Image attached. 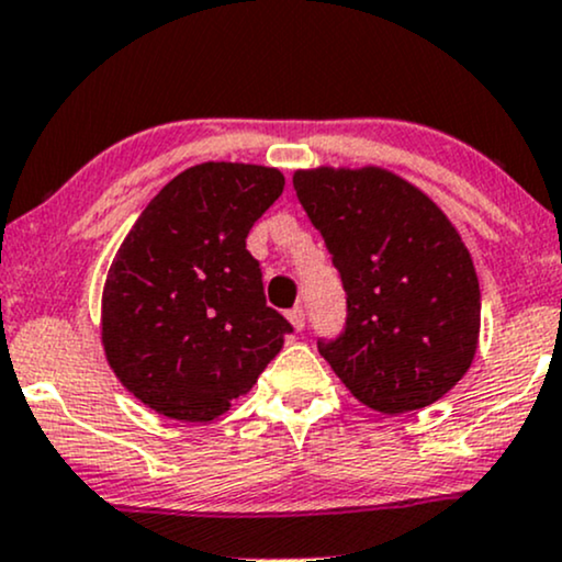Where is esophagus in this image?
<instances>
[{
	"instance_id": "1",
	"label": "esophagus",
	"mask_w": 562,
	"mask_h": 562,
	"mask_svg": "<svg viewBox=\"0 0 562 562\" xmlns=\"http://www.w3.org/2000/svg\"><path fill=\"white\" fill-rule=\"evenodd\" d=\"M286 318H289V323H292V326L296 328V331H302V328H305V310H302V307H292V310H289Z\"/></svg>"
}]
</instances>
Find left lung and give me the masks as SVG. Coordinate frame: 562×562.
I'll return each instance as SVG.
<instances>
[{"label": "left lung", "instance_id": "obj_1", "mask_svg": "<svg viewBox=\"0 0 562 562\" xmlns=\"http://www.w3.org/2000/svg\"><path fill=\"white\" fill-rule=\"evenodd\" d=\"M294 189L347 300L345 328L318 352L379 413L445 397L471 368L481 318L476 270L447 215L381 168L296 170Z\"/></svg>", "mask_w": 562, "mask_h": 562}]
</instances>
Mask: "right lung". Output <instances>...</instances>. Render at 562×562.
<instances>
[{
	"label": "right lung",
	"mask_w": 562,
	"mask_h": 562,
	"mask_svg": "<svg viewBox=\"0 0 562 562\" xmlns=\"http://www.w3.org/2000/svg\"><path fill=\"white\" fill-rule=\"evenodd\" d=\"M276 168L202 162L138 215L102 296V341L121 384L176 420H213L255 386L292 334L268 307L255 221L281 196Z\"/></svg>",
	"instance_id": "add662e5"
}]
</instances>
